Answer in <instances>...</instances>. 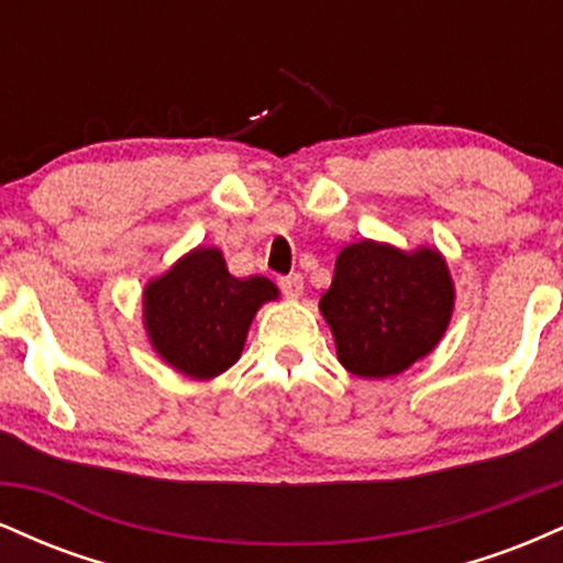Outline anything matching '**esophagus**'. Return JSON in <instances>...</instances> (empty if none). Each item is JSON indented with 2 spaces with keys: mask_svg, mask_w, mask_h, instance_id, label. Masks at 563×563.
<instances>
[{
  "mask_svg": "<svg viewBox=\"0 0 563 563\" xmlns=\"http://www.w3.org/2000/svg\"><path fill=\"white\" fill-rule=\"evenodd\" d=\"M277 288L288 296V299H299L301 290H303V277L299 273L286 275V277H277Z\"/></svg>",
  "mask_w": 563,
  "mask_h": 563,
  "instance_id": "obj_1",
  "label": "esophagus"
}]
</instances>
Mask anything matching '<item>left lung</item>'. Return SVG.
Segmentation results:
<instances>
[{"label": "left lung", "instance_id": "obj_1", "mask_svg": "<svg viewBox=\"0 0 563 563\" xmlns=\"http://www.w3.org/2000/svg\"><path fill=\"white\" fill-rule=\"evenodd\" d=\"M448 264L431 249L402 254L384 243H352L322 294L341 365L360 378L397 376L426 357L452 314Z\"/></svg>", "mask_w": 563, "mask_h": 563}]
</instances>
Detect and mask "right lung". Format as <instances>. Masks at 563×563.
<instances>
[{"instance_id": "right-lung-1", "label": "right lung", "mask_w": 563, "mask_h": 563, "mask_svg": "<svg viewBox=\"0 0 563 563\" xmlns=\"http://www.w3.org/2000/svg\"><path fill=\"white\" fill-rule=\"evenodd\" d=\"M269 299L277 288L267 277L238 280L217 249H196L145 288V325L166 363L190 378H214L238 363L251 320Z\"/></svg>"}]
</instances>
